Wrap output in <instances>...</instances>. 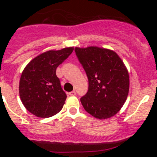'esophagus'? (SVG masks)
Returning <instances> with one entry per match:
<instances>
[{
    "label": "esophagus",
    "instance_id": "obj_1",
    "mask_svg": "<svg viewBox=\"0 0 157 157\" xmlns=\"http://www.w3.org/2000/svg\"><path fill=\"white\" fill-rule=\"evenodd\" d=\"M70 96H75L76 95V92L75 91H71L69 93Z\"/></svg>",
    "mask_w": 157,
    "mask_h": 157
}]
</instances>
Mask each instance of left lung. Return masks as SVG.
<instances>
[{"mask_svg":"<svg viewBox=\"0 0 157 157\" xmlns=\"http://www.w3.org/2000/svg\"><path fill=\"white\" fill-rule=\"evenodd\" d=\"M74 50L89 80L87 93L80 98L83 108L99 119L114 116L129 91V74L122 60L114 51L96 46Z\"/></svg>","mask_w":157,"mask_h":157,"instance_id":"8db88e82","label":"left lung"}]
</instances>
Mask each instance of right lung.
<instances>
[{
	"label": "right lung",
	"mask_w": 157,
	"mask_h": 157,
	"mask_svg": "<svg viewBox=\"0 0 157 157\" xmlns=\"http://www.w3.org/2000/svg\"><path fill=\"white\" fill-rule=\"evenodd\" d=\"M74 51V47L50 50L38 55L26 66L20 80V99L25 108L39 118H48L61 110L67 95L56 69Z\"/></svg>",
	"instance_id": "add662e5"
}]
</instances>
